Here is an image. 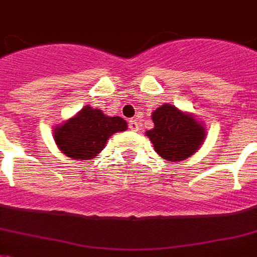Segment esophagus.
Returning a JSON list of instances; mask_svg holds the SVG:
<instances>
[{"mask_svg": "<svg viewBox=\"0 0 257 257\" xmlns=\"http://www.w3.org/2000/svg\"><path fill=\"white\" fill-rule=\"evenodd\" d=\"M128 127H130L131 131H138L139 130V122L135 119H131L130 122H128Z\"/></svg>", "mask_w": 257, "mask_h": 257, "instance_id": "1", "label": "esophagus"}]
</instances>
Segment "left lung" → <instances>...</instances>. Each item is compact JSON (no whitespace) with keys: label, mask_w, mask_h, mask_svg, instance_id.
Segmentation results:
<instances>
[{"label":"left lung","mask_w":257,"mask_h":257,"mask_svg":"<svg viewBox=\"0 0 257 257\" xmlns=\"http://www.w3.org/2000/svg\"><path fill=\"white\" fill-rule=\"evenodd\" d=\"M154 128L146 131L163 160L179 163L196 154L206 139L202 122L175 105L164 103L152 111Z\"/></svg>","instance_id":"obj_1"}]
</instances>
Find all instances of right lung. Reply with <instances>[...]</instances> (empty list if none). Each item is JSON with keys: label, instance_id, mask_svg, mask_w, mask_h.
<instances>
[{"label": "right lung", "instance_id": "right-lung-1", "mask_svg": "<svg viewBox=\"0 0 257 257\" xmlns=\"http://www.w3.org/2000/svg\"><path fill=\"white\" fill-rule=\"evenodd\" d=\"M127 130V122L120 116H109L102 110L84 106L77 114L54 128L57 148L68 158L90 160L101 154L107 139Z\"/></svg>", "mask_w": 257, "mask_h": 257}]
</instances>
